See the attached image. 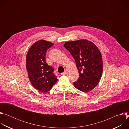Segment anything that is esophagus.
I'll return each mask as SVG.
<instances>
[{
  "mask_svg": "<svg viewBox=\"0 0 129 129\" xmlns=\"http://www.w3.org/2000/svg\"><path fill=\"white\" fill-rule=\"evenodd\" d=\"M66 73V71L65 70V71H64L63 72H62V73H61V75H62V76H63V75H65V74Z\"/></svg>",
  "mask_w": 129,
  "mask_h": 129,
  "instance_id": "esophagus-1",
  "label": "esophagus"
}]
</instances>
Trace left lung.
<instances>
[{
  "instance_id": "8db88e82",
  "label": "left lung",
  "mask_w": 129,
  "mask_h": 129,
  "mask_svg": "<svg viewBox=\"0 0 129 129\" xmlns=\"http://www.w3.org/2000/svg\"><path fill=\"white\" fill-rule=\"evenodd\" d=\"M64 46L74 58L79 70V79L73 85L84 92L92 90L99 84L103 72L99 49L92 42L84 39L66 42Z\"/></svg>"
}]
</instances>
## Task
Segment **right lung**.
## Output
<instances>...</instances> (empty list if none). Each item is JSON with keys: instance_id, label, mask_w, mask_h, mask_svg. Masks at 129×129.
I'll list each match as a JSON object with an SVG mask.
<instances>
[{"instance_id": "1", "label": "right lung", "mask_w": 129, "mask_h": 129, "mask_svg": "<svg viewBox=\"0 0 129 129\" xmlns=\"http://www.w3.org/2000/svg\"><path fill=\"white\" fill-rule=\"evenodd\" d=\"M53 44L45 40H39L29 48L26 59V67L33 86L42 92L51 90L58 81L53 73L54 69L46 62V53Z\"/></svg>"}]
</instances>
